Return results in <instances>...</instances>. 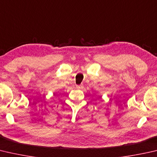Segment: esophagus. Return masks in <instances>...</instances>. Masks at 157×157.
<instances>
[{
  "label": "esophagus",
  "mask_w": 157,
  "mask_h": 157,
  "mask_svg": "<svg viewBox=\"0 0 157 157\" xmlns=\"http://www.w3.org/2000/svg\"><path fill=\"white\" fill-rule=\"evenodd\" d=\"M76 87H77V88H82L84 87V86H83V84H80V85H77L76 86Z\"/></svg>",
  "instance_id": "34e87169"
}]
</instances>
